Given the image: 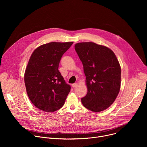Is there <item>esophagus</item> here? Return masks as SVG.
I'll use <instances>...</instances> for the list:
<instances>
[{"instance_id":"34e87169","label":"esophagus","mask_w":147,"mask_h":147,"mask_svg":"<svg viewBox=\"0 0 147 147\" xmlns=\"http://www.w3.org/2000/svg\"><path fill=\"white\" fill-rule=\"evenodd\" d=\"M77 86H78L77 83H74V84H72V87H73L74 88H76Z\"/></svg>"}]
</instances>
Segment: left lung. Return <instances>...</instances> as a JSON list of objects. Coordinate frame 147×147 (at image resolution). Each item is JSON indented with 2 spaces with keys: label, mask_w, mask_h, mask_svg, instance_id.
Returning <instances> with one entry per match:
<instances>
[{
  "label": "left lung",
  "mask_w": 147,
  "mask_h": 147,
  "mask_svg": "<svg viewBox=\"0 0 147 147\" xmlns=\"http://www.w3.org/2000/svg\"><path fill=\"white\" fill-rule=\"evenodd\" d=\"M74 48L83 65L88 90L81 102L92 112L105 110L120 91L121 68L119 61L111 49L91 42L77 43Z\"/></svg>",
  "instance_id": "left-lung-1"
}]
</instances>
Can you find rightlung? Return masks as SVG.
Returning <instances> with one entry per match:
<instances>
[{
	"mask_svg": "<svg viewBox=\"0 0 147 147\" xmlns=\"http://www.w3.org/2000/svg\"><path fill=\"white\" fill-rule=\"evenodd\" d=\"M73 42H52L38 47L32 53L24 74L27 95L39 109L53 112L65 103L71 87L58 70L60 59Z\"/></svg>",
	"mask_w": 147,
	"mask_h": 147,
	"instance_id": "1",
	"label": "right lung"
}]
</instances>
